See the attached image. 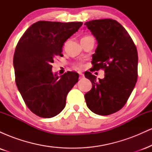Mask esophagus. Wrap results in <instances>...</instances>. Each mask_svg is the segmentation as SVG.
Here are the masks:
<instances>
[{
  "mask_svg": "<svg viewBox=\"0 0 152 152\" xmlns=\"http://www.w3.org/2000/svg\"><path fill=\"white\" fill-rule=\"evenodd\" d=\"M78 74H79V78H82L84 77V76H83V74H82V73L78 72Z\"/></svg>",
  "mask_w": 152,
  "mask_h": 152,
  "instance_id": "obj_1",
  "label": "esophagus"
}]
</instances>
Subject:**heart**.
I'll return each instance as SVG.
<instances>
[{
	"instance_id": "1",
	"label": "heart",
	"mask_w": 152,
	"mask_h": 152,
	"mask_svg": "<svg viewBox=\"0 0 152 152\" xmlns=\"http://www.w3.org/2000/svg\"><path fill=\"white\" fill-rule=\"evenodd\" d=\"M84 37H88V36H84ZM83 37V38H84ZM76 66H78V67H83V63L82 62H79V63H77V64H76Z\"/></svg>"
}]
</instances>
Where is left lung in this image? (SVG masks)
Returning a JSON list of instances; mask_svg holds the SVG:
<instances>
[{
    "label": "left lung",
    "instance_id": "left-lung-1",
    "mask_svg": "<svg viewBox=\"0 0 152 152\" xmlns=\"http://www.w3.org/2000/svg\"><path fill=\"white\" fill-rule=\"evenodd\" d=\"M98 42L91 64L94 71L103 69V79H96L89 71L85 76L92 88L85 94L91 111L102 116L119 111L126 104L138 77V53L126 29L113 19H99L85 23Z\"/></svg>",
    "mask_w": 152,
    "mask_h": 152
}]
</instances>
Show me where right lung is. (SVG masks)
I'll return each mask as SVG.
<instances>
[{"instance_id":"add662e5","label":"right lung","mask_w":152,"mask_h":152,"mask_svg":"<svg viewBox=\"0 0 152 152\" xmlns=\"http://www.w3.org/2000/svg\"><path fill=\"white\" fill-rule=\"evenodd\" d=\"M82 24L40 20L31 25L17 43L13 56L15 83L28 108L40 117L58 114L78 82L76 71L53 75L51 64L56 56H63L64 42Z\"/></svg>"}]
</instances>
